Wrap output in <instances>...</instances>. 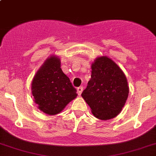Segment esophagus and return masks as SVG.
<instances>
[{
  "label": "esophagus",
  "instance_id": "esophagus-1",
  "mask_svg": "<svg viewBox=\"0 0 156 156\" xmlns=\"http://www.w3.org/2000/svg\"><path fill=\"white\" fill-rule=\"evenodd\" d=\"M77 92H78V95H81L82 92H83V87H79L77 88Z\"/></svg>",
  "mask_w": 156,
  "mask_h": 156
}]
</instances>
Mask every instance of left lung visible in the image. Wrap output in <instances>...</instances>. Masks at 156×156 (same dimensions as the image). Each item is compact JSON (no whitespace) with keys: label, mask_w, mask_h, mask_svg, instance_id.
<instances>
[{"label":"left lung","mask_w":156,"mask_h":156,"mask_svg":"<svg viewBox=\"0 0 156 156\" xmlns=\"http://www.w3.org/2000/svg\"><path fill=\"white\" fill-rule=\"evenodd\" d=\"M91 78L81 96L97 119H113L121 112L129 94L123 71L107 56L97 58L92 64Z\"/></svg>","instance_id":"1"}]
</instances>
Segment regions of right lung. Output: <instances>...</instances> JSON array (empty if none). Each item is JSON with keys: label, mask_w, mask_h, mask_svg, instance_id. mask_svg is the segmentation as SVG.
Masks as SVG:
<instances>
[{"label": "right lung", "mask_w": 156, "mask_h": 156, "mask_svg": "<svg viewBox=\"0 0 156 156\" xmlns=\"http://www.w3.org/2000/svg\"><path fill=\"white\" fill-rule=\"evenodd\" d=\"M77 90L63 73L59 58L52 55L46 60L32 82V93L38 109L54 115L77 97Z\"/></svg>", "instance_id": "add662e5"}]
</instances>
